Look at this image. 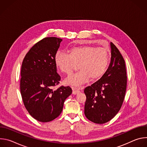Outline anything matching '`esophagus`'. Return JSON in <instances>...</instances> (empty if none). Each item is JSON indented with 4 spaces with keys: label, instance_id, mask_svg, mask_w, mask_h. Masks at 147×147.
<instances>
[{
    "label": "esophagus",
    "instance_id": "obj_1",
    "mask_svg": "<svg viewBox=\"0 0 147 147\" xmlns=\"http://www.w3.org/2000/svg\"><path fill=\"white\" fill-rule=\"evenodd\" d=\"M80 90H77V89H75V88H73V94L76 95V94H77L80 92Z\"/></svg>",
    "mask_w": 147,
    "mask_h": 147
}]
</instances>
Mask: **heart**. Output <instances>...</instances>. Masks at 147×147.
I'll list each match as a JSON object with an SVG mask.
<instances>
[{
	"instance_id": "b5f03b06",
	"label": "heart",
	"mask_w": 147,
	"mask_h": 147,
	"mask_svg": "<svg viewBox=\"0 0 147 147\" xmlns=\"http://www.w3.org/2000/svg\"><path fill=\"white\" fill-rule=\"evenodd\" d=\"M108 51L102 48L84 45L72 48L69 55L57 52L55 62L57 67L67 75H70L78 66V73L66 78L65 82L73 87H80L91 80L96 81L104 75L109 65Z\"/></svg>"
}]
</instances>
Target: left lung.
I'll return each instance as SVG.
<instances>
[{"instance_id": "left-lung-1", "label": "left lung", "mask_w": 147, "mask_h": 147, "mask_svg": "<svg viewBox=\"0 0 147 147\" xmlns=\"http://www.w3.org/2000/svg\"><path fill=\"white\" fill-rule=\"evenodd\" d=\"M111 59L105 73L98 81L84 89V114L90 121L103 124L120 111L127 87L124 60L116 47L111 42Z\"/></svg>"}]
</instances>
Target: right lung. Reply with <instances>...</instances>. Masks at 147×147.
<instances>
[{
  "mask_svg": "<svg viewBox=\"0 0 147 147\" xmlns=\"http://www.w3.org/2000/svg\"><path fill=\"white\" fill-rule=\"evenodd\" d=\"M62 39L47 37L26 54L22 66L20 92L30 115L40 122H49L61 113L66 99L72 93L69 87H53L59 84L55 56Z\"/></svg>",
  "mask_w": 147,
  "mask_h": 147,
  "instance_id": "obj_1",
  "label": "right lung"
}]
</instances>
